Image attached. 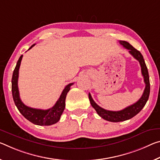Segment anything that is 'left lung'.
<instances>
[{
    "label": "left lung",
    "instance_id": "8db88e82",
    "mask_svg": "<svg viewBox=\"0 0 160 160\" xmlns=\"http://www.w3.org/2000/svg\"><path fill=\"white\" fill-rule=\"evenodd\" d=\"M120 43L122 45L124 48L129 50V52L132 55V56L138 60L141 66L142 75L144 78V82L145 83V88H144V92L142 95V97L139 98V100L134 103L133 105L128 106L126 108L123 109L120 111H110L107 110L105 109L102 108L100 106L98 105L95 103V101L93 100L91 96L90 93H89V100L91 103V105L92 108L96 110V112L100 115L101 118H103L104 120L112 122H118L125 121L130 119L132 118L134 116L140 112L142 109L145 105L146 102H148L149 92H150V84H149V73L148 68L146 66L145 62L143 58L141 52L138 51V50L135 49V48L132 46L129 42L124 41V40H120Z\"/></svg>",
    "mask_w": 160,
    "mask_h": 160
}]
</instances>
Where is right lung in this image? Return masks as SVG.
I'll use <instances>...</instances> for the list:
<instances>
[{"mask_svg":"<svg viewBox=\"0 0 160 160\" xmlns=\"http://www.w3.org/2000/svg\"><path fill=\"white\" fill-rule=\"evenodd\" d=\"M33 44L28 50L34 46ZM22 55L19 58L18 60L16 66L15 68L12 77V95L14 102L16 104L18 110L21 112L25 118L31 122L32 123L40 126H48L55 124L60 120L63 111L65 108V98L68 92L70 89V86L73 83H70L62 90V94L60 95L56 103L52 108L48 110H40L28 107L22 102L20 98L18 87V80L19 68L21 65Z\"/></svg>","mask_w":160,"mask_h":160,"instance_id":"right-lung-1","label":"right lung"}]
</instances>
